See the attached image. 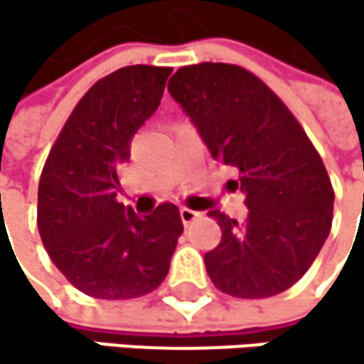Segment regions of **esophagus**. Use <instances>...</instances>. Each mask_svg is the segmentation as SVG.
Returning a JSON list of instances; mask_svg holds the SVG:
<instances>
[{"label": "esophagus", "instance_id": "1", "mask_svg": "<svg viewBox=\"0 0 364 364\" xmlns=\"http://www.w3.org/2000/svg\"><path fill=\"white\" fill-rule=\"evenodd\" d=\"M198 216H200V214H198V212H194V209H190V207H181V220H183V225H186V227H188V225H192Z\"/></svg>", "mask_w": 364, "mask_h": 364}]
</instances>
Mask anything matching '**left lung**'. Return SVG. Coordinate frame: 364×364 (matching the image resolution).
Masks as SVG:
<instances>
[{
    "mask_svg": "<svg viewBox=\"0 0 364 364\" xmlns=\"http://www.w3.org/2000/svg\"><path fill=\"white\" fill-rule=\"evenodd\" d=\"M168 91L212 157L237 170L249 218L209 212L223 231L207 275L231 297L264 299L297 284L332 229L334 190L323 159L279 95L240 65L176 69Z\"/></svg>",
    "mask_w": 364,
    "mask_h": 364,
    "instance_id": "obj_1",
    "label": "left lung"
}]
</instances>
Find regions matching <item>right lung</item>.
<instances>
[{"label":"right lung","instance_id":"obj_1","mask_svg":"<svg viewBox=\"0 0 364 364\" xmlns=\"http://www.w3.org/2000/svg\"><path fill=\"white\" fill-rule=\"evenodd\" d=\"M172 67L129 65L97 80L58 133L38 181L41 240L67 282L95 299L161 286L183 233L178 207L137 216L117 203L131 139L157 111Z\"/></svg>","mask_w":364,"mask_h":364}]
</instances>
